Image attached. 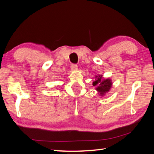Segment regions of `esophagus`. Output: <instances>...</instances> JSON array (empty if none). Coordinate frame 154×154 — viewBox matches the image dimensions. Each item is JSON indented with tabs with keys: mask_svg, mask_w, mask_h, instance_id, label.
Here are the masks:
<instances>
[{
	"mask_svg": "<svg viewBox=\"0 0 154 154\" xmlns=\"http://www.w3.org/2000/svg\"><path fill=\"white\" fill-rule=\"evenodd\" d=\"M71 69L72 71H75V70L78 69V66L76 64H72L71 66Z\"/></svg>",
	"mask_w": 154,
	"mask_h": 154,
	"instance_id": "esophagus-1",
	"label": "esophagus"
}]
</instances>
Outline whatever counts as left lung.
<instances>
[{
	"instance_id": "obj_1",
	"label": "left lung",
	"mask_w": 154,
	"mask_h": 154,
	"mask_svg": "<svg viewBox=\"0 0 154 154\" xmlns=\"http://www.w3.org/2000/svg\"><path fill=\"white\" fill-rule=\"evenodd\" d=\"M95 78L96 80L93 82L92 85L96 87V90L98 92V94L101 96L105 95L110 89L112 85V80L110 78H103V75L96 76Z\"/></svg>"
}]
</instances>
